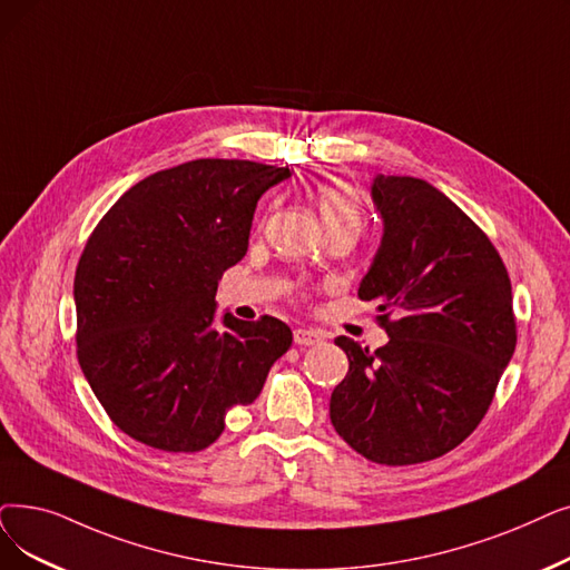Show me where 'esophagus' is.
Wrapping results in <instances>:
<instances>
[{"label":"esophagus","mask_w":570,"mask_h":570,"mask_svg":"<svg viewBox=\"0 0 570 570\" xmlns=\"http://www.w3.org/2000/svg\"><path fill=\"white\" fill-rule=\"evenodd\" d=\"M293 340H295V344H301V346H312V344L324 342V333L314 331V328H295Z\"/></svg>","instance_id":"1"}]
</instances>
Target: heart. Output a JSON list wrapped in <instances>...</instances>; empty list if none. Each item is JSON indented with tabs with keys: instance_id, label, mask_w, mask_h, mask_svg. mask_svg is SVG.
<instances>
[{
	"instance_id": "heart-1",
	"label": "heart",
	"mask_w": 570,
	"mask_h": 570,
	"mask_svg": "<svg viewBox=\"0 0 570 570\" xmlns=\"http://www.w3.org/2000/svg\"><path fill=\"white\" fill-rule=\"evenodd\" d=\"M316 207L321 218H324L326 230L331 228H352L361 233L365 224V212L361 197L356 195L354 188L337 184V181H326L316 188Z\"/></svg>"
}]
</instances>
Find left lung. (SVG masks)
I'll use <instances>...</instances> for the list:
<instances>
[{"label": "left lung", "instance_id": "left-lung-1", "mask_svg": "<svg viewBox=\"0 0 570 570\" xmlns=\"http://www.w3.org/2000/svg\"><path fill=\"white\" fill-rule=\"evenodd\" d=\"M382 246L358 298L375 301L389 342L335 340L350 373L331 422L361 456L410 465L452 452L484 419L517 344L512 286L484 230L424 179L373 184Z\"/></svg>", "mask_w": 570, "mask_h": 570}]
</instances>
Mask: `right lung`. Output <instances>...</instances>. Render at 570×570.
<instances>
[{"label":"right lung","instance_id":"1","mask_svg":"<svg viewBox=\"0 0 570 570\" xmlns=\"http://www.w3.org/2000/svg\"><path fill=\"white\" fill-rule=\"evenodd\" d=\"M288 167L200 158L135 184L90 233L73 277L77 356L111 422L163 452H200L258 399L291 328L224 316L216 288L244 258L261 195Z\"/></svg>","mask_w":570,"mask_h":570}]
</instances>
